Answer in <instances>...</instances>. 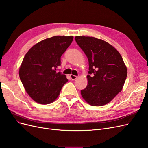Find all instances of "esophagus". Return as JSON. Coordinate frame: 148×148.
Masks as SVG:
<instances>
[{
    "label": "esophagus",
    "instance_id": "34e87169",
    "mask_svg": "<svg viewBox=\"0 0 148 148\" xmlns=\"http://www.w3.org/2000/svg\"><path fill=\"white\" fill-rule=\"evenodd\" d=\"M70 76L71 79H72V80H75V79H76V78H77V76H75V75H70Z\"/></svg>",
    "mask_w": 148,
    "mask_h": 148
}]
</instances>
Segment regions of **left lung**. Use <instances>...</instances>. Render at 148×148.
I'll return each instance as SVG.
<instances>
[{
	"label": "left lung",
	"mask_w": 148,
	"mask_h": 148,
	"mask_svg": "<svg viewBox=\"0 0 148 148\" xmlns=\"http://www.w3.org/2000/svg\"><path fill=\"white\" fill-rule=\"evenodd\" d=\"M75 41L89 61L88 86L81 90L92 106L108 103L122 90L127 75L123 58L112 45L92 37L76 36Z\"/></svg>",
	"instance_id": "obj_1"
}]
</instances>
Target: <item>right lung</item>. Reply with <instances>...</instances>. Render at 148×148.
<instances>
[{
  "instance_id": "add662e5",
  "label": "right lung",
  "mask_w": 148,
  "mask_h": 148,
  "mask_svg": "<svg viewBox=\"0 0 148 148\" xmlns=\"http://www.w3.org/2000/svg\"><path fill=\"white\" fill-rule=\"evenodd\" d=\"M73 36H54L35 44L25 55L19 70L25 91L35 101L49 104L58 98L67 82L56 72L60 57L72 43Z\"/></svg>"
}]
</instances>
